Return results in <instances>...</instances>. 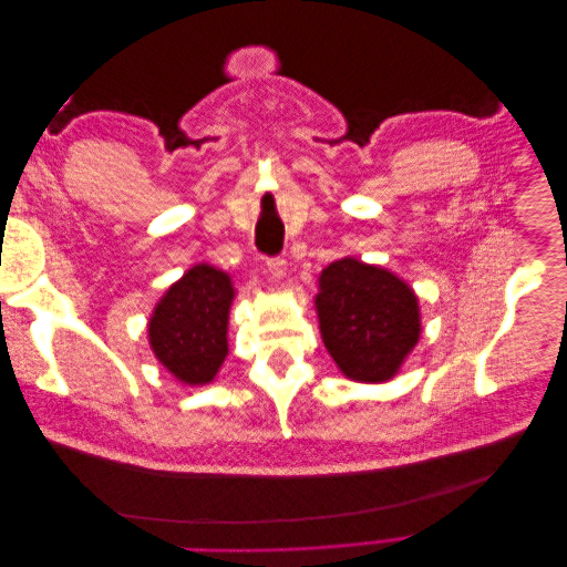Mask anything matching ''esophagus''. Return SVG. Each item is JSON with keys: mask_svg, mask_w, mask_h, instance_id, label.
I'll return each instance as SVG.
<instances>
[{"mask_svg": "<svg viewBox=\"0 0 567 567\" xmlns=\"http://www.w3.org/2000/svg\"><path fill=\"white\" fill-rule=\"evenodd\" d=\"M267 269L271 274V279L281 281L288 271V262L284 260V257H271V260H267Z\"/></svg>", "mask_w": 567, "mask_h": 567, "instance_id": "34e87169", "label": "esophagus"}]
</instances>
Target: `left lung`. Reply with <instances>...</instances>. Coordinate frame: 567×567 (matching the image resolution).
I'll use <instances>...</instances> for the list:
<instances>
[{
	"instance_id": "8db88e82",
	"label": "left lung",
	"mask_w": 567,
	"mask_h": 567,
	"mask_svg": "<svg viewBox=\"0 0 567 567\" xmlns=\"http://www.w3.org/2000/svg\"><path fill=\"white\" fill-rule=\"evenodd\" d=\"M315 307L323 346L350 381H390L421 338L414 290L357 257H342L321 271Z\"/></svg>"
}]
</instances>
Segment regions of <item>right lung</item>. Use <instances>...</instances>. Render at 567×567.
Instances as JSON below:
<instances>
[{
	"mask_svg": "<svg viewBox=\"0 0 567 567\" xmlns=\"http://www.w3.org/2000/svg\"><path fill=\"white\" fill-rule=\"evenodd\" d=\"M234 286L227 271L196 265L165 290L148 319L158 362L186 385L210 383L225 357Z\"/></svg>",
	"mask_w": 567,
	"mask_h": 567,
	"instance_id": "obj_1",
	"label": "right lung"
}]
</instances>
